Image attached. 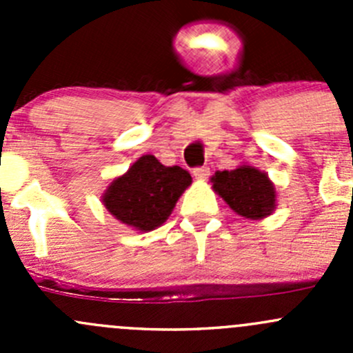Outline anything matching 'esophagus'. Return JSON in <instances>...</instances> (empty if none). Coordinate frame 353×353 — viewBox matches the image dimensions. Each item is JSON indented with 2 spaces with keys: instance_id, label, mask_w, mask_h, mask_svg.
<instances>
[{
  "instance_id": "34e87169",
  "label": "esophagus",
  "mask_w": 353,
  "mask_h": 353,
  "mask_svg": "<svg viewBox=\"0 0 353 353\" xmlns=\"http://www.w3.org/2000/svg\"><path fill=\"white\" fill-rule=\"evenodd\" d=\"M193 176L196 177V179H206V177L210 176V167L208 165L196 167V169L193 170Z\"/></svg>"
}]
</instances>
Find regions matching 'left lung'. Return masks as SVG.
<instances>
[{
	"label": "left lung",
	"mask_w": 353,
	"mask_h": 353,
	"mask_svg": "<svg viewBox=\"0 0 353 353\" xmlns=\"http://www.w3.org/2000/svg\"><path fill=\"white\" fill-rule=\"evenodd\" d=\"M212 183L227 205L245 219H263L275 208V188L268 176L254 167L241 165L234 170L215 172Z\"/></svg>",
	"instance_id": "obj_1"
}]
</instances>
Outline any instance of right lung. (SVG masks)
I'll return each mask as SVG.
<instances>
[{"instance_id": "right-lung-1", "label": "right lung", "mask_w": 353, "mask_h": 353, "mask_svg": "<svg viewBox=\"0 0 353 353\" xmlns=\"http://www.w3.org/2000/svg\"><path fill=\"white\" fill-rule=\"evenodd\" d=\"M190 184L191 174L183 167H165L154 155H143L112 181L104 205L117 220L147 232L165 222Z\"/></svg>"}]
</instances>
